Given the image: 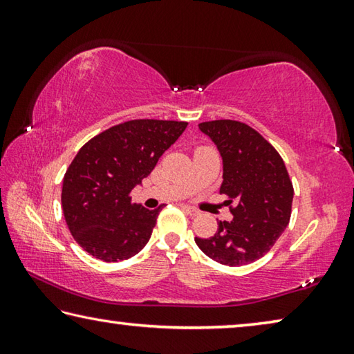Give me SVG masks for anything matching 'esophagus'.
Masks as SVG:
<instances>
[{"label":"esophagus","mask_w":354,"mask_h":354,"mask_svg":"<svg viewBox=\"0 0 354 354\" xmlns=\"http://www.w3.org/2000/svg\"><path fill=\"white\" fill-rule=\"evenodd\" d=\"M185 212H187L189 215H192V217H195V215H198L200 214V211L198 209H195V207H192V206H189V205H183L181 206Z\"/></svg>","instance_id":"1"}]
</instances>
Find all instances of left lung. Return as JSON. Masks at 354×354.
Listing matches in <instances>:
<instances>
[{
	"mask_svg": "<svg viewBox=\"0 0 354 354\" xmlns=\"http://www.w3.org/2000/svg\"><path fill=\"white\" fill-rule=\"evenodd\" d=\"M223 162L220 194L227 195L231 221H218L212 237H195L198 248L215 262L247 266L270 251L289 225L293 187L277 149L248 124L234 120L200 123Z\"/></svg>",
	"mask_w": 354,
	"mask_h": 354,
	"instance_id": "8db88e82",
	"label": "left lung"
}]
</instances>
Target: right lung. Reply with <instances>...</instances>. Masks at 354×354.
<instances>
[{
  "instance_id": "1",
  "label": "right lung",
  "mask_w": 354,
  "mask_h": 354,
  "mask_svg": "<svg viewBox=\"0 0 354 354\" xmlns=\"http://www.w3.org/2000/svg\"><path fill=\"white\" fill-rule=\"evenodd\" d=\"M187 123L131 120L93 137L75 156L64 176L62 209L80 247L104 262L136 256L151 237L160 207L131 203L160 156Z\"/></svg>"
}]
</instances>
